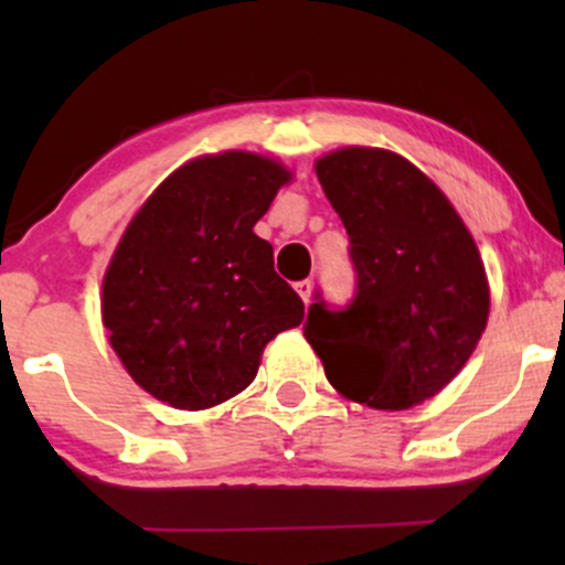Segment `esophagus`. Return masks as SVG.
<instances>
[{
  "label": "esophagus",
  "mask_w": 565,
  "mask_h": 565,
  "mask_svg": "<svg viewBox=\"0 0 565 565\" xmlns=\"http://www.w3.org/2000/svg\"><path fill=\"white\" fill-rule=\"evenodd\" d=\"M295 289H297V295L302 297V302H308L310 300V291H313V281H310V278H302V281L295 284Z\"/></svg>",
  "instance_id": "1"
}]
</instances>
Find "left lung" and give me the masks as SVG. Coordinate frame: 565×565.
<instances>
[{"instance_id": "left-lung-1", "label": "left lung", "mask_w": 565, "mask_h": 565, "mask_svg": "<svg viewBox=\"0 0 565 565\" xmlns=\"http://www.w3.org/2000/svg\"><path fill=\"white\" fill-rule=\"evenodd\" d=\"M345 225L353 300L329 308L321 291L305 340L345 398L401 412L457 377L489 319V284L470 231L449 199L404 157L342 148L316 161Z\"/></svg>"}]
</instances>
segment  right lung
Instances as JSON below:
<instances>
[{
    "mask_svg": "<svg viewBox=\"0 0 565 565\" xmlns=\"http://www.w3.org/2000/svg\"><path fill=\"white\" fill-rule=\"evenodd\" d=\"M289 172L257 153L188 161L142 204L103 278V323L142 391L210 408L249 387L305 305L255 223Z\"/></svg>",
    "mask_w": 565,
    "mask_h": 565,
    "instance_id": "obj_1",
    "label": "right lung"
}]
</instances>
